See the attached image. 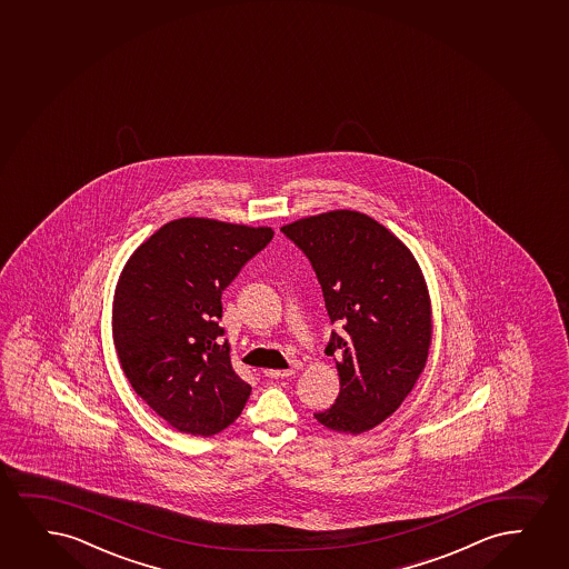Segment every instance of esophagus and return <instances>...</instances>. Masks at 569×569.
Here are the masks:
<instances>
[{"label": "esophagus", "mask_w": 569, "mask_h": 569, "mask_svg": "<svg viewBox=\"0 0 569 569\" xmlns=\"http://www.w3.org/2000/svg\"><path fill=\"white\" fill-rule=\"evenodd\" d=\"M297 368L299 366L295 365L293 368H289V370H264V376L267 378H289V376H293L297 372Z\"/></svg>", "instance_id": "34e87169"}]
</instances>
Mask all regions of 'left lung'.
Here are the masks:
<instances>
[{"label":"left lung","mask_w":569,"mask_h":569,"mask_svg":"<svg viewBox=\"0 0 569 569\" xmlns=\"http://www.w3.org/2000/svg\"><path fill=\"white\" fill-rule=\"evenodd\" d=\"M307 254L331 323L339 397L315 415L323 428L365 433L386 421L415 389L428 362L433 320L428 283L412 251L358 211L322 212L281 226Z\"/></svg>","instance_id":"1"}]
</instances>
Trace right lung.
I'll return each instance as SVG.
<instances>
[{"label": "right lung", "mask_w": 569, "mask_h": 569, "mask_svg": "<svg viewBox=\"0 0 569 569\" xmlns=\"http://www.w3.org/2000/svg\"><path fill=\"white\" fill-rule=\"evenodd\" d=\"M274 238L268 226L186 217L127 260L112 299V341L133 391L180 433L211 437L238 420L251 386L233 372L222 291Z\"/></svg>", "instance_id": "add662e5"}]
</instances>
